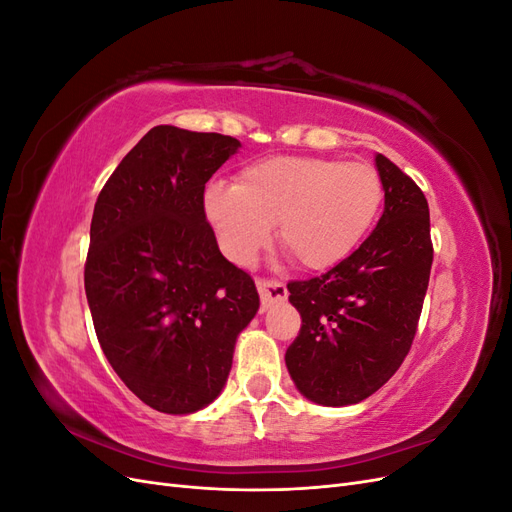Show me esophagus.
I'll use <instances>...</instances> for the list:
<instances>
[{
	"mask_svg": "<svg viewBox=\"0 0 512 512\" xmlns=\"http://www.w3.org/2000/svg\"><path fill=\"white\" fill-rule=\"evenodd\" d=\"M256 288L260 292L262 307H271L273 303H280L288 297V288L284 286V282L273 280V277H260L256 282Z\"/></svg>",
	"mask_w": 512,
	"mask_h": 512,
	"instance_id": "obj_1",
	"label": "esophagus"
}]
</instances>
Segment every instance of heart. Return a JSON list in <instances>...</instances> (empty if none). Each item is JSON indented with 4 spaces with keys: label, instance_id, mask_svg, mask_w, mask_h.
<instances>
[{
    "label": "heart",
    "instance_id": "obj_1",
    "mask_svg": "<svg viewBox=\"0 0 512 512\" xmlns=\"http://www.w3.org/2000/svg\"><path fill=\"white\" fill-rule=\"evenodd\" d=\"M384 203L380 170L369 162L277 156L245 166L237 185L211 183L205 218L224 256L250 265L271 239L305 269L346 260L374 228Z\"/></svg>",
    "mask_w": 512,
    "mask_h": 512
}]
</instances>
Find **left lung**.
<instances>
[{
  "instance_id": "8db88e82",
  "label": "left lung",
  "mask_w": 512,
  "mask_h": 512,
  "mask_svg": "<svg viewBox=\"0 0 512 512\" xmlns=\"http://www.w3.org/2000/svg\"><path fill=\"white\" fill-rule=\"evenodd\" d=\"M384 211L346 260L312 280L290 282L301 331L286 350L297 389L322 406L374 395L404 363L429 286L433 243L423 190L376 156Z\"/></svg>"
}]
</instances>
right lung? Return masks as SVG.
<instances>
[{"label":"right lung","instance_id":"1","mask_svg":"<svg viewBox=\"0 0 512 512\" xmlns=\"http://www.w3.org/2000/svg\"><path fill=\"white\" fill-rule=\"evenodd\" d=\"M241 143L151 128L96 200L85 292L108 363L147 406L190 414L224 389L256 284L228 262L203 211L205 183Z\"/></svg>","mask_w":512,"mask_h":512}]
</instances>
